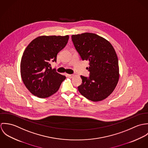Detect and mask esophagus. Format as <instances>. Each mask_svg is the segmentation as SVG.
<instances>
[{
	"label": "esophagus",
	"instance_id": "esophagus-1",
	"mask_svg": "<svg viewBox=\"0 0 148 148\" xmlns=\"http://www.w3.org/2000/svg\"><path fill=\"white\" fill-rule=\"evenodd\" d=\"M67 76H68V77H70V78H72V77H73L74 76V75H69V74H67Z\"/></svg>",
	"mask_w": 148,
	"mask_h": 148
}]
</instances>
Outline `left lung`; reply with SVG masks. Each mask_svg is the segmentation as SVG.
Returning <instances> with one entry per match:
<instances>
[{"label": "left lung", "instance_id": "1", "mask_svg": "<svg viewBox=\"0 0 148 148\" xmlns=\"http://www.w3.org/2000/svg\"><path fill=\"white\" fill-rule=\"evenodd\" d=\"M72 40L83 60L89 62L88 78L81 76L79 92L87 99L100 101L107 98L119 82L120 73L116 52L105 38L85 32L72 35Z\"/></svg>", "mask_w": 148, "mask_h": 148}]
</instances>
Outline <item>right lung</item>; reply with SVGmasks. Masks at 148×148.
<instances>
[{
	"label": "right lung",
	"mask_w": 148,
	"mask_h": 148,
	"mask_svg": "<svg viewBox=\"0 0 148 148\" xmlns=\"http://www.w3.org/2000/svg\"><path fill=\"white\" fill-rule=\"evenodd\" d=\"M69 36H41L25 49L21 62V75L28 90L39 98L55 93L66 77L52 69L58 53L65 47Z\"/></svg>",
	"instance_id": "add662e5"
}]
</instances>
